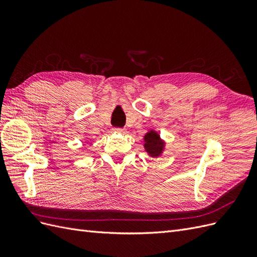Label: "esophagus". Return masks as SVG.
<instances>
[{"instance_id": "1", "label": "esophagus", "mask_w": 257, "mask_h": 257, "mask_svg": "<svg viewBox=\"0 0 257 257\" xmlns=\"http://www.w3.org/2000/svg\"><path fill=\"white\" fill-rule=\"evenodd\" d=\"M113 131H114V132H116V133H124V132H125V130H124V128H121V127H114V128H113Z\"/></svg>"}]
</instances>
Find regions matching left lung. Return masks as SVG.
Masks as SVG:
<instances>
[{"mask_svg":"<svg viewBox=\"0 0 257 257\" xmlns=\"http://www.w3.org/2000/svg\"><path fill=\"white\" fill-rule=\"evenodd\" d=\"M145 149L149 153L151 157H159L161 155L163 149H164V144L160 139L157 132L150 131L148 132L145 136Z\"/></svg>","mask_w":257,"mask_h":257,"instance_id":"left-lung-1","label":"left lung"}]
</instances>
